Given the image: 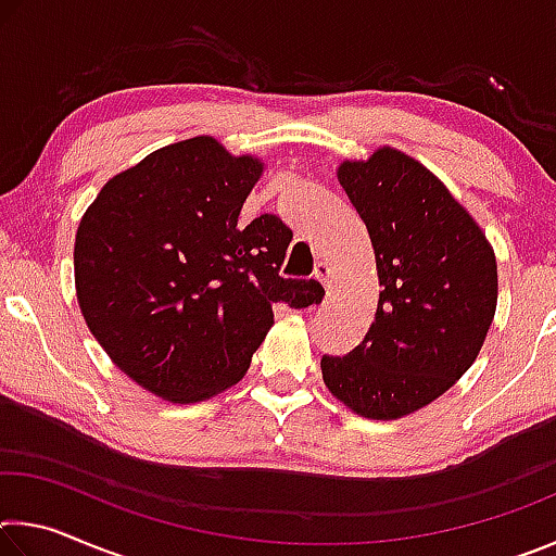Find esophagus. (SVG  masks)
Wrapping results in <instances>:
<instances>
[{
    "mask_svg": "<svg viewBox=\"0 0 556 556\" xmlns=\"http://www.w3.org/2000/svg\"><path fill=\"white\" fill-rule=\"evenodd\" d=\"M331 277H333V271H331V267L326 265V262H318L316 265V269H314V279H318L324 285V289H331Z\"/></svg>",
    "mask_w": 556,
    "mask_h": 556,
    "instance_id": "esophagus-1",
    "label": "esophagus"
}]
</instances>
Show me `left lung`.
I'll list each match as a JSON object with an SVG mask.
<instances>
[{
	"label": "left lung",
	"mask_w": 556,
	"mask_h": 556,
	"mask_svg": "<svg viewBox=\"0 0 556 556\" xmlns=\"http://www.w3.org/2000/svg\"><path fill=\"white\" fill-rule=\"evenodd\" d=\"M338 181L368 228L380 299L363 343L321 357L328 392L368 419L441 397L481 353L497 306V262L441 178L394 147L345 159Z\"/></svg>",
	"instance_id": "left-lung-1"
}]
</instances>
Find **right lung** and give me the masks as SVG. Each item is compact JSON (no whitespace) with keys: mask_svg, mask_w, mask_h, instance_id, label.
Instances as JSON below:
<instances>
[{"mask_svg":"<svg viewBox=\"0 0 556 556\" xmlns=\"http://www.w3.org/2000/svg\"><path fill=\"white\" fill-rule=\"evenodd\" d=\"M262 159L208 135L156 149L112 176L75 232V294L110 361L139 388L193 404L240 382L275 304L324 299L285 279L291 230L275 215L238 223Z\"/></svg>","mask_w":556,"mask_h":556,"instance_id":"obj_1","label":"right lung"}]
</instances>
